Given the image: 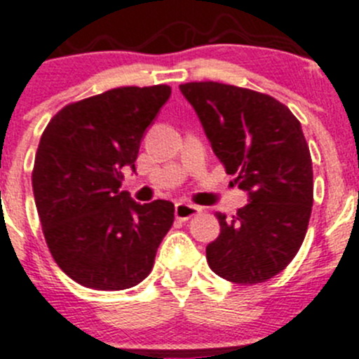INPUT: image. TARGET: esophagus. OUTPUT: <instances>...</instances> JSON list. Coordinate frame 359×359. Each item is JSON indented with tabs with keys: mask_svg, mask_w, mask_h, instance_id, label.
I'll return each instance as SVG.
<instances>
[{
	"mask_svg": "<svg viewBox=\"0 0 359 359\" xmlns=\"http://www.w3.org/2000/svg\"><path fill=\"white\" fill-rule=\"evenodd\" d=\"M200 212L198 205H193V203H186V202H179L175 203V216L179 219H189L193 216H196Z\"/></svg>",
	"mask_w": 359,
	"mask_h": 359,
	"instance_id": "obj_1",
	"label": "esophagus"
}]
</instances>
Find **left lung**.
<instances>
[{
    "label": "left lung",
    "mask_w": 359,
    "mask_h": 359,
    "mask_svg": "<svg viewBox=\"0 0 359 359\" xmlns=\"http://www.w3.org/2000/svg\"><path fill=\"white\" fill-rule=\"evenodd\" d=\"M191 103L215 156L248 203L205 248L216 276L236 284L272 279L295 257L313 205V166L299 119L272 96L218 82L179 87Z\"/></svg>",
    "instance_id": "obj_1"
}]
</instances>
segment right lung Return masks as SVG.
Listing matches in <instances>:
<instances>
[{
	"mask_svg": "<svg viewBox=\"0 0 359 359\" xmlns=\"http://www.w3.org/2000/svg\"><path fill=\"white\" fill-rule=\"evenodd\" d=\"M172 89L118 87L66 105L51 118L35 154L32 186L55 263L86 288L118 292L151 272L173 225L170 200L137 203L121 187L135 172L147 128Z\"/></svg>",
	"mask_w": 359,
	"mask_h": 359,
	"instance_id": "1",
	"label": "right lung"
}]
</instances>
